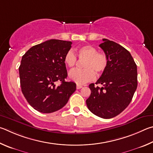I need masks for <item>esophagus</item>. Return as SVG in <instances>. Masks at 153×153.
<instances>
[{
    "label": "esophagus",
    "mask_w": 153,
    "mask_h": 153,
    "mask_svg": "<svg viewBox=\"0 0 153 153\" xmlns=\"http://www.w3.org/2000/svg\"><path fill=\"white\" fill-rule=\"evenodd\" d=\"M82 87V85H79V84H77V85H76V89H81Z\"/></svg>",
    "instance_id": "esophagus-1"
}]
</instances>
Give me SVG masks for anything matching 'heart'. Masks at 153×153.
I'll return each instance as SVG.
<instances>
[{
  "instance_id": "1",
  "label": "heart",
  "mask_w": 153,
  "mask_h": 153,
  "mask_svg": "<svg viewBox=\"0 0 153 153\" xmlns=\"http://www.w3.org/2000/svg\"><path fill=\"white\" fill-rule=\"evenodd\" d=\"M76 55L80 59H85L84 69H76L70 72V79L78 84H84L93 81L95 73L100 75L105 71L108 65V58L105 53L99 52L95 47L90 45H83L76 51ZM76 56L72 50L66 53L64 61L69 68H73L76 63Z\"/></svg>"
}]
</instances>
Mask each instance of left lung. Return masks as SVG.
Masks as SVG:
<instances>
[{"instance_id": "obj_1", "label": "left lung", "mask_w": 153, "mask_h": 153, "mask_svg": "<svg viewBox=\"0 0 153 153\" xmlns=\"http://www.w3.org/2000/svg\"><path fill=\"white\" fill-rule=\"evenodd\" d=\"M100 47L108 58V65L95 82L89 85L91 95L87 105L93 114L112 118L124 110L137 88V66L128 51L113 41L103 39Z\"/></svg>"}]
</instances>
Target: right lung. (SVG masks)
<instances>
[{
  "label": "right lung",
  "instance_id": "add662e5",
  "mask_svg": "<svg viewBox=\"0 0 153 153\" xmlns=\"http://www.w3.org/2000/svg\"><path fill=\"white\" fill-rule=\"evenodd\" d=\"M71 42L50 39L31 47L23 56L19 71L21 91L29 105L39 112L52 113L66 105L76 90L74 82H66L64 58ZM56 81H61L59 86Z\"/></svg>",
  "mask_w": 153,
  "mask_h": 153
}]
</instances>
